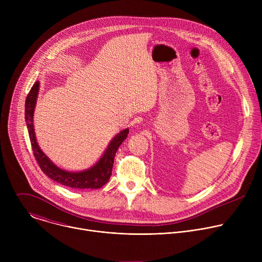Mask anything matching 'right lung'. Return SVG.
Here are the masks:
<instances>
[{"label":"right lung","mask_w":262,"mask_h":262,"mask_svg":"<svg viewBox=\"0 0 262 262\" xmlns=\"http://www.w3.org/2000/svg\"><path fill=\"white\" fill-rule=\"evenodd\" d=\"M39 92V82H36L33 87L31 88L25 103V119L29 132V137L33 149L34 157L38 163L42 172L49 176L51 179L55 180L56 182L68 186L72 189H99L102 185H104L111 175L112 169H113L114 158L116 151L118 150L119 146L122 142L127 138L129 133L128 128H125L118 133L113 139L108 143L105 151L89 169L80 172H72L67 171L64 169L59 168L56 166L41 150L38 143H37L35 129L33 124V117H34V111L37 102V97H38Z\"/></svg>","instance_id":"add662e5"}]
</instances>
